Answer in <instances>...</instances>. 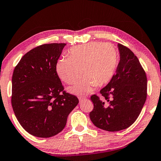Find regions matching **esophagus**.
<instances>
[{"mask_svg": "<svg viewBox=\"0 0 161 161\" xmlns=\"http://www.w3.org/2000/svg\"><path fill=\"white\" fill-rule=\"evenodd\" d=\"M78 100H79V101H80V102H82V101L86 100V97H82V96H79L78 97Z\"/></svg>", "mask_w": 161, "mask_h": 161, "instance_id": "esophagus-1", "label": "esophagus"}]
</instances>
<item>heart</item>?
<instances>
[{
    "label": "heart",
    "mask_w": 161,
    "mask_h": 161,
    "mask_svg": "<svg viewBox=\"0 0 161 161\" xmlns=\"http://www.w3.org/2000/svg\"><path fill=\"white\" fill-rule=\"evenodd\" d=\"M69 58L59 59L56 72L62 81L75 84L83 74L85 77L70 88L75 94H85L96 86H103L112 78L116 70L118 53L111 44L91 42L71 48Z\"/></svg>",
    "instance_id": "obj_1"
}]
</instances>
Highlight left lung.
<instances>
[{
    "label": "left lung",
    "mask_w": 161,
    "mask_h": 161,
    "mask_svg": "<svg viewBox=\"0 0 161 161\" xmlns=\"http://www.w3.org/2000/svg\"><path fill=\"white\" fill-rule=\"evenodd\" d=\"M117 46L120 61L116 73L100 91L106 102L96 95L91 97L94 105L90 112L92 122L108 131L129 127L139 117L147 96V78L139 59L129 48Z\"/></svg>",
    "instance_id": "1"
}]
</instances>
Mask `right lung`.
Instances as JSON below:
<instances>
[{"label":"right lung","mask_w":161,"mask_h":161,"mask_svg":"<svg viewBox=\"0 0 161 161\" xmlns=\"http://www.w3.org/2000/svg\"><path fill=\"white\" fill-rule=\"evenodd\" d=\"M45 44L22 56L12 78V103L17 119L32 136L49 138L64 129L78 99L64 91L56 64L66 46Z\"/></svg>","instance_id":"right-lung-1"}]
</instances>
